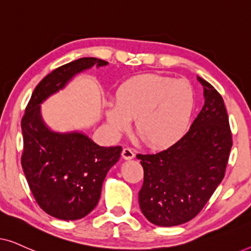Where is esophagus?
Listing matches in <instances>:
<instances>
[{"instance_id":"obj_1","label":"esophagus","mask_w":251,"mask_h":251,"mask_svg":"<svg viewBox=\"0 0 251 251\" xmlns=\"http://www.w3.org/2000/svg\"><path fill=\"white\" fill-rule=\"evenodd\" d=\"M122 157L125 160H132L135 157V152H133V150L126 147V149H123L122 151Z\"/></svg>"}]
</instances>
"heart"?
<instances>
[{"label":"heart","mask_w":251,"mask_h":251,"mask_svg":"<svg viewBox=\"0 0 251 251\" xmlns=\"http://www.w3.org/2000/svg\"><path fill=\"white\" fill-rule=\"evenodd\" d=\"M194 90L184 78L157 74L137 75L115 92V104H106L107 123L115 133L135 131L152 149H167L185 135L194 111Z\"/></svg>","instance_id":"1"}]
</instances>
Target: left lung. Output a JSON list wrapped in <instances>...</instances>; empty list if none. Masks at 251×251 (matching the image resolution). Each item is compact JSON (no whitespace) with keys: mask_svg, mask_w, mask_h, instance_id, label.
I'll list each match as a JSON object with an SVG mask.
<instances>
[{"mask_svg":"<svg viewBox=\"0 0 251 251\" xmlns=\"http://www.w3.org/2000/svg\"><path fill=\"white\" fill-rule=\"evenodd\" d=\"M204 105L191 128L167 150L138 154L144 168L139 207L157 226H176L202 210L225 176L232 133L224 100L218 91L198 76Z\"/></svg>","mask_w":251,"mask_h":251,"instance_id":"8db88e82","label":"left lung"}]
</instances>
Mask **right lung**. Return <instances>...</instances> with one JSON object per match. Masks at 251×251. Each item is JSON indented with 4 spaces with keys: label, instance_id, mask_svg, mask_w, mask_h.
Segmentation results:
<instances>
[{
    "label": "right lung",
    "instance_id": "1",
    "mask_svg": "<svg viewBox=\"0 0 251 251\" xmlns=\"http://www.w3.org/2000/svg\"><path fill=\"white\" fill-rule=\"evenodd\" d=\"M106 65L105 60L85 57L56 68L34 89L22 120V166L27 183L37 204L63 221H76L94 210L122 147L99 146L80 131H53L43 121L41 104L75 75Z\"/></svg>",
    "mask_w": 251,
    "mask_h": 251
}]
</instances>
